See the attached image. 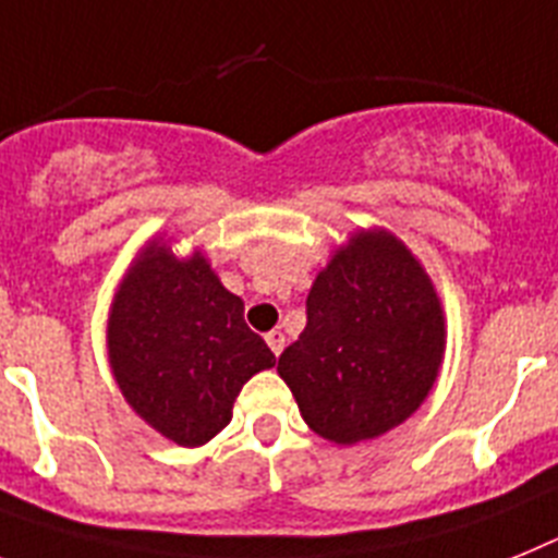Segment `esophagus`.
I'll return each mask as SVG.
<instances>
[{"label": "esophagus", "mask_w": 558, "mask_h": 558, "mask_svg": "<svg viewBox=\"0 0 558 558\" xmlns=\"http://www.w3.org/2000/svg\"><path fill=\"white\" fill-rule=\"evenodd\" d=\"M266 343H269L271 354H275V357H278L280 351H283V345H287V337H283V331L271 329L269 335H266Z\"/></svg>", "instance_id": "esophagus-1"}]
</instances>
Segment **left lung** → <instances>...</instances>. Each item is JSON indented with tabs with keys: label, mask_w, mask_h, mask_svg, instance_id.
Segmentation results:
<instances>
[{
	"label": "left lung",
	"mask_w": 558,
	"mask_h": 558,
	"mask_svg": "<svg viewBox=\"0 0 558 558\" xmlns=\"http://www.w3.org/2000/svg\"><path fill=\"white\" fill-rule=\"evenodd\" d=\"M446 349L439 298L388 232H360L317 275L306 329L278 360L308 428L351 446L409 420Z\"/></svg>",
	"instance_id": "1"
}]
</instances>
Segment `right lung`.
Segmentation results:
<instances>
[{
    "instance_id": "add662e5",
    "label": "right lung",
    "mask_w": 558,
    "mask_h": 558,
    "mask_svg": "<svg viewBox=\"0 0 558 558\" xmlns=\"http://www.w3.org/2000/svg\"><path fill=\"white\" fill-rule=\"evenodd\" d=\"M110 366L121 395L163 437L204 446L227 428L232 402L252 374L275 366L264 337L243 320L195 252L175 260L149 246L121 283L110 315Z\"/></svg>"
}]
</instances>
